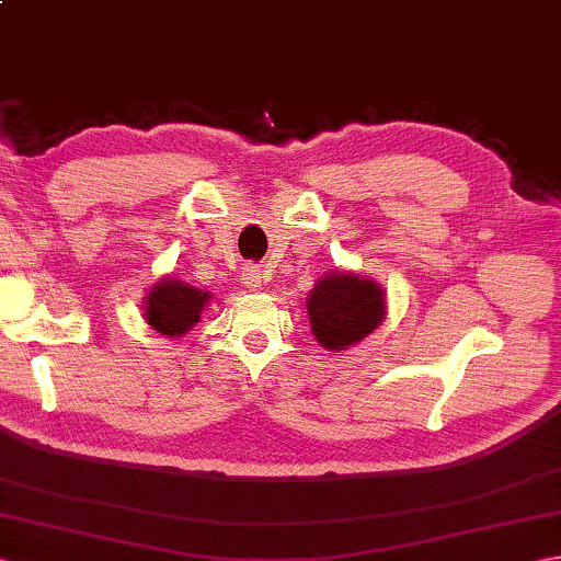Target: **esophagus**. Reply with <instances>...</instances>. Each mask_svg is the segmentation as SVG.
<instances>
[{
	"label": "esophagus",
	"instance_id": "34e87169",
	"mask_svg": "<svg viewBox=\"0 0 561 561\" xmlns=\"http://www.w3.org/2000/svg\"><path fill=\"white\" fill-rule=\"evenodd\" d=\"M241 279H243L245 287H250V289H257L260 284H262L260 267H257V265H253V262H250V265H243V270H241Z\"/></svg>",
	"mask_w": 561,
	"mask_h": 561
}]
</instances>
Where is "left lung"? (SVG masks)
<instances>
[{"mask_svg": "<svg viewBox=\"0 0 561 561\" xmlns=\"http://www.w3.org/2000/svg\"><path fill=\"white\" fill-rule=\"evenodd\" d=\"M311 330L325 350H347L378 328L386 313L376 282L335 272L320 279L308 299Z\"/></svg>", "mask_w": 561, "mask_h": 561, "instance_id": "left-lung-1", "label": "left lung"}]
</instances>
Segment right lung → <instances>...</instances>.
<instances>
[{"label": "right lung", "mask_w": 561, "mask_h": 561, "mask_svg": "<svg viewBox=\"0 0 561 561\" xmlns=\"http://www.w3.org/2000/svg\"><path fill=\"white\" fill-rule=\"evenodd\" d=\"M207 301L209 291L193 289L178 279H163L147 296L145 316L161 335L178 337L197 323Z\"/></svg>", "instance_id": "add662e5"}]
</instances>
